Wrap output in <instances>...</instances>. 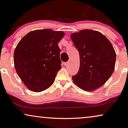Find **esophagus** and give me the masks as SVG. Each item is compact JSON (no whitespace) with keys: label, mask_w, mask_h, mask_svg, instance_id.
<instances>
[{"label":"esophagus","mask_w":128,"mask_h":128,"mask_svg":"<svg viewBox=\"0 0 128 128\" xmlns=\"http://www.w3.org/2000/svg\"><path fill=\"white\" fill-rule=\"evenodd\" d=\"M69 64V61H67V62H64V65L65 66H67Z\"/></svg>","instance_id":"obj_1"}]
</instances>
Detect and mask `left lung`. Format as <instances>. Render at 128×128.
<instances>
[{
  "instance_id": "1",
  "label": "left lung",
  "mask_w": 128,
  "mask_h": 128,
  "mask_svg": "<svg viewBox=\"0 0 128 128\" xmlns=\"http://www.w3.org/2000/svg\"><path fill=\"white\" fill-rule=\"evenodd\" d=\"M80 54V68L72 76L74 84L92 92L106 83L114 72L116 52L109 40L100 32L84 30L71 35Z\"/></svg>"
}]
</instances>
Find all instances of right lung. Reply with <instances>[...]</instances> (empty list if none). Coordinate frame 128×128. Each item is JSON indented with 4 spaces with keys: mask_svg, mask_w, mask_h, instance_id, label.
I'll use <instances>...</instances> for the list:
<instances>
[{
    "mask_svg": "<svg viewBox=\"0 0 128 128\" xmlns=\"http://www.w3.org/2000/svg\"><path fill=\"white\" fill-rule=\"evenodd\" d=\"M65 34L50 29L35 30L21 39L14 50L18 75L29 90L40 92L54 82L61 68L58 44Z\"/></svg>",
    "mask_w": 128,
    "mask_h": 128,
    "instance_id": "1",
    "label": "right lung"
}]
</instances>
